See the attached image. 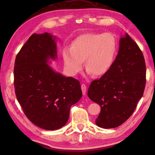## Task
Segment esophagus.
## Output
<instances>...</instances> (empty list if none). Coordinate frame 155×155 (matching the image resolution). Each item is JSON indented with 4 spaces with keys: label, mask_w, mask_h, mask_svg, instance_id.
<instances>
[{
    "label": "esophagus",
    "mask_w": 155,
    "mask_h": 155,
    "mask_svg": "<svg viewBox=\"0 0 155 155\" xmlns=\"http://www.w3.org/2000/svg\"><path fill=\"white\" fill-rule=\"evenodd\" d=\"M81 90H82L83 94V95H85L86 93V90H87V89H86L85 85H84V84H82V85H81Z\"/></svg>",
    "instance_id": "1"
}]
</instances>
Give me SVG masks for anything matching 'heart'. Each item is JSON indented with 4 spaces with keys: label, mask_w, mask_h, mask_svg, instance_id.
<instances>
[{
    "label": "heart",
    "mask_w": 155,
    "mask_h": 155,
    "mask_svg": "<svg viewBox=\"0 0 155 155\" xmlns=\"http://www.w3.org/2000/svg\"><path fill=\"white\" fill-rule=\"evenodd\" d=\"M117 44L111 33H86L74 40L71 48L63 50L64 65L70 74L74 76L85 66L89 74L99 77L105 74L112 66Z\"/></svg>",
    "instance_id": "obj_1"
}]
</instances>
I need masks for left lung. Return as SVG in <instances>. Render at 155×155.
<instances>
[{
  "label": "left lung",
  "instance_id": "1",
  "mask_svg": "<svg viewBox=\"0 0 155 155\" xmlns=\"http://www.w3.org/2000/svg\"><path fill=\"white\" fill-rule=\"evenodd\" d=\"M146 70L142 52L126 33L120 38L118 53L110 70L93 81L88 89L89 98L101 106L96 120L98 127L115 128L129 118L143 96Z\"/></svg>",
  "mask_w": 155,
  "mask_h": 155
}]
</instances>
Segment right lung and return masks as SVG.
<instances>
[{"mask_svg":"<svg viewBox=\"0 0 155 155\" xmlns=\"http://www.w3.org/2000/svg\"><path fill=\"white\" fill-rule=\"evenodd\" d=\"M56 36L34 33L18 52L14 70L15 92L26 116L45 130L66 124L70 107L82 97L80 82L48 64L57 58Z\"/></svg>","mask_w":155,"mask_h":155,"instance_id":"obj_1","label":"right lung"}]
</instances>
